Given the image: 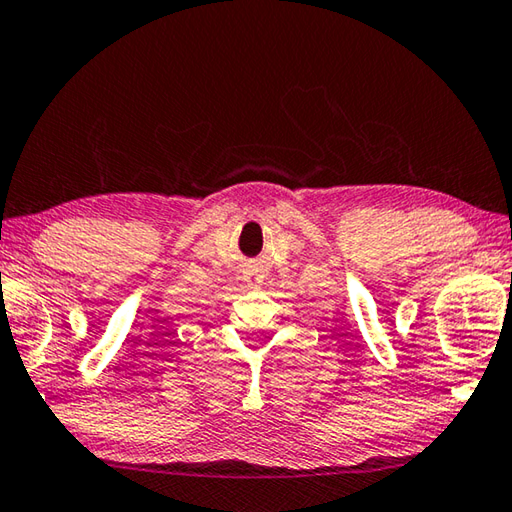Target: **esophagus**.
<instances>
[{
  "instance_id": "esophagus-1",
  "label": "esophagus",
  "mask_w": 512,
  "mask_h": 512,
  "mask_svg": "<svg viewBox=\"0 0 512 512\" xmlns=\"http://www.w3.org/2000/svg\"><path fill=\"white\" fill-rule=\"evenodd\" d=\"M245 281H247V285H249V287H254V289H260V287H263V276L256 274V272H247Z\"/></svg>"
}]
</instances>
